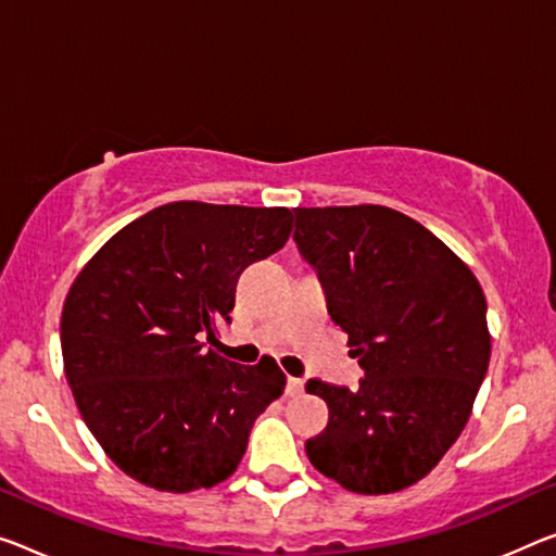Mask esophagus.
I'll return each mask as SVG.
<instances>
[{
    "mask_svg": "<svg viewBox=\"0 0 556 556\" xmlns=\"http://www.w3.org/2000/svg\"><path fill=\"white\" fill-rule=\"evenodd\" d=\"M303 388H305V382H303V380H298V378H288L286 392H288L290 397H298V395H303Z\"/></svg>",
    "mask_w": 556,
    "mask_h": 556,
    "instance_id": "34e87169",
    "label": "esophagus"
}]
</instances>
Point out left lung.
Returning a JSON list of instances; mask_svg holds the SVG:
<instances>
[{"instance_id": "1", "label": "left lung", "mask_w": 556, "mask_h": 556, "mask_svg": "<svg viewBox=\"0 0 556 556\" xmlns=\"http://www.w3.org/2000/svg\"><path fill=\"white\" fill-rule=\"evenodd\" d=\"M293 238L365 370L357 390L307 380L330 409L307 459L350 492L405 490L472 413L492 353L482 288L438 236L388 206L295 208Z\"/></svg>"}]
</instances>
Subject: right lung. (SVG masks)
<instances>
[{
    "instance_id": "add662e5",
    "label": "right lung",
    "mask_w": 556,
    "mask_h": 556,
    "mask_svg": "<svg viewBox=\"0 0 556 556\" xmlns=\"http://www.w3.org/2000/svg\"><path fill=\"white\" fill-rule=\"evenodd\" d=\"M288 208L176 201L101 245L62 311L64 372L111 463L161 492L236 472L263 409L286 390L276 361L238 365L203 350L230 320L243 268L280 251Z\"/></svg>"
}]
</instances>
